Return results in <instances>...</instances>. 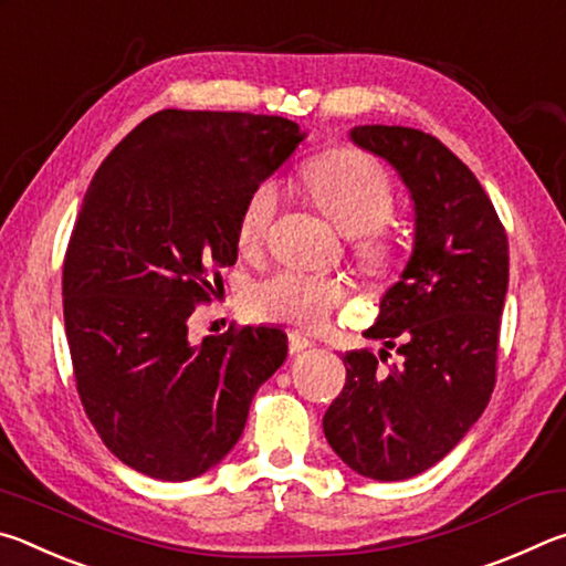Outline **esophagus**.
<instances>
[{
	"label": "esophagus",
	"mask_w": 566,
	"mask_h": 566,
	"mask_svg": "<svg viewBox=\"0 0 566 566\" xmlns=\"http://www.w3.org/2000/svg\"><path fill=\"white\" fill-rule=\"evenodd\" d=\"M312 347H314V339L304 337V334H300V332H292L290 334V352L292 354H300V352H306V349H312Z\"/></svg>",
	"instance_id": "esophagus-1"
}]
</instances>
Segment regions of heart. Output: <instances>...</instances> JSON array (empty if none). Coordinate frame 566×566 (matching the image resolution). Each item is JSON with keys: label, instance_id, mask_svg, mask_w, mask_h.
I'll return each instance as SVG.
<instances>
[{"label": "heart", "instance_id": "obj_1", "mask_svg": "<svg viewBox=\"0 0 566 566\" xmlns=\"http://www.w3.org/2000/svg\"><path fill=\"white\" fill-rule=\"evenodd\" d=\"M304 187L344 234L354 237V254L364 270L387 274L395 264V242L385 222L395 212V187L375 157L354 147H337L312 159L304 169ZM280 209V187L264 179L244 199L237 222L242 252L264 242ZM349 300V286L339 276L312 272H276L249 294L252 310L264 319L322 329Z\"/></svg>", "mask_w": 566, "mask_h": 566}]
</instances>
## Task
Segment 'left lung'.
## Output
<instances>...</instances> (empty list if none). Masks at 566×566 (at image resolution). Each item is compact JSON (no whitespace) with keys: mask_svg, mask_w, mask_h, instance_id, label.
<instances>
[{"mask_svg":"<svg viewBox=\"0 0 566 566\" xmlns=\"http://www.w3.org/2000/svg\"><path fill=\"white\" fill-rule=\"evenodd\" d=\"M349 139L397 169L415 205V247L364 337L397 348L381 368L369 349L344 354L347 381L324 415L344 464L377 482L427 472L490 405L510 244L494 205L462 159L432 134L364 124Z\"/></svg>","mask_w":566,"mask_h":566,"instance_id":"1","label":"left lung"}]
</instances>
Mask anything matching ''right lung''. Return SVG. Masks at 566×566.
Instances as JSON below:
<instances>
[{"label": "right lung", "instance_id": "obj_1", "mask_svg": "<svg viewBox=\"0 0 566 566\" xmlns=\"http://www.w3.org/2000/svg\"><path fill=\"white\" fill-rule=\"evenodd\" d=\"M304 137L284 117L161 109L84 195L62 272L76 391L109 452L142 474L185 482L217 467L286 359L280 327L191 342L189 317L237 262L249 191Z\"/></svg>", "mask_w": 566, "mask_h": 566}]
</instances>
